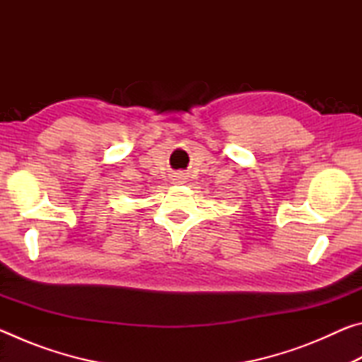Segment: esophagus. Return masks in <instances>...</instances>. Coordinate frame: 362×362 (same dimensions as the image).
<instances>
[{
  "mask_svg": "<svg viewBox=\"0 0 362 362\" xmlns=\"http://www.w3.org/2000/svg\"><path fill=\"white\" fill-rule=\"evenodd\" d=\"M177 177V179H174L177 183H182L183 182V177L182 175H175Z\"/></svg>",
  "mask_w": 362,
  "mask_h": 362,
  "instance_id": "esophagus-1",
  "label": "esophagus"
}]
</instances>
